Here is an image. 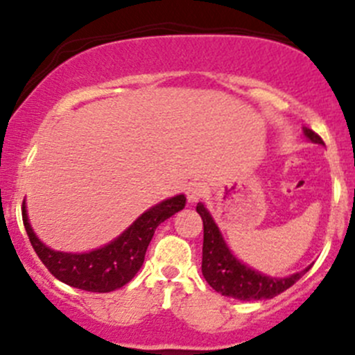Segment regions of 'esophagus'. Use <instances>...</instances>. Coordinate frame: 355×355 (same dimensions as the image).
<instances>
[{
  "label": "esophagus",
  "instance_id": "esophagus-1",
  "mask_svg": "<svg viewBox=\"0 0 355 355\" xmlns=\"http://www.w3.org/2000/svg\"><path fill=\"white\" fill-rule=\"evenodd\" d=\"M204 194H206V189H204V185L200 184V182H191V184L187 185V200L189 202H198L199 199L204 198Z\"/></svg>",
  "mask_w": 355,
  "mask_h": 355
}]
</instances>
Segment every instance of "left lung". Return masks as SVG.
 <instances>
[{"label":"left lung","instance_id":"1","mask_svg":"<svg viewBox=\"0 0 355 355\" xmlns=\"http://www.w3.org/2000/svg\"><path fill=\"white\" fill-rule=\"evenodd\" d=\"M304 134L316 144H323V139L311 128H304ZM196 209L202 218L204 225L202 275L207 284L221 295L239 300L273 299L275 295L292 287L311 270V266H307L304 271L288 278L264 277L259 271L250 270L230 252L204 204L199 202Z\"/></svg>","mask_w":355,"mask_h":355}]
</instances>
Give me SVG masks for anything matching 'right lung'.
I'll use <instances>...</instances> for the list:
<instances>
[{"instance_id":"right-lung-1","label":"right lung","mask_w":355,"mask_h":355,"mask_svg":"<svg viewBox=\"0 0 355 355\" xmlns=\"http://www.w3.org/2000/svg\"><path fill=\"white\" fill-rule=\"evenodd\" d=\"M185 196L163 200L137 218L123 234L108 245L85 254H68L48 249L32 232L22 204L25 232L39 259L49 273L70 287L87 292H111L127 285L144 263L146 250L157 225L184 209Z\"/></svg>"}]
</instances>
